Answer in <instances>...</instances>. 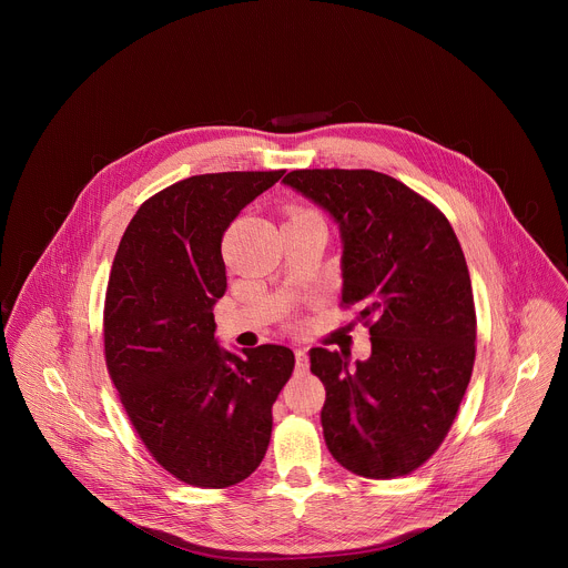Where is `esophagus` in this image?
Masks as SVG:
<instances>
[{
	"instance_id": "esophagus-1",
	"label": "esophagus",
	"mask_w": 568,
	"mask_h": 568,
	"mask_svg": "<svg viewBox=\"0 0 568 568\" xmlns=\"http://www.w3.org/2000/svg\"><path fill=\"white\" fill-rule=\"evenodd\" d=\"M294 355H296V371H298V373L307 371V351H305V348H296Z\"/></svg>"
}]
</instances>
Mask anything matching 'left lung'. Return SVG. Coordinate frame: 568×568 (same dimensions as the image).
<instances>
[{
	"mask_svg": "<svg viewBox=\"0 0 568 568\" xmlns=\"http://www.w3.org/2000/svg\"><path fill=\"white\" fill-rule=\"evenodd\" d=\"M287 186L342 233V305H359L371 357L310 351L326 386L323 438L366 478L418 469L445 440L471 377L476 312L460 242L423 195L375 171H292Z\"/></svg>",
	"mask_w": 568,
	"mask_h": 568,
	"instance_id": "1",
	"label": "left lung"
}]
</instances>
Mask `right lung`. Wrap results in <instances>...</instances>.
Here are the masks:
<instances>
[{"label":"right lung","mask_w":568,"mask_h":568,"mask_svg":"<svg viewBox=\"0 0 568 568\" xmlns=\"http://www.w3.org/2000/svg\"><path fill=\"white\" fill-rule=\"evenodd\" d=\"M285 171L211 173L145 200L112 263L103 342L123 409L152 458L195 488H229L265 458L294 353L217 346L222 235Z\"/></svg>","instance_id":"right-lung-1"}]
</instances>
